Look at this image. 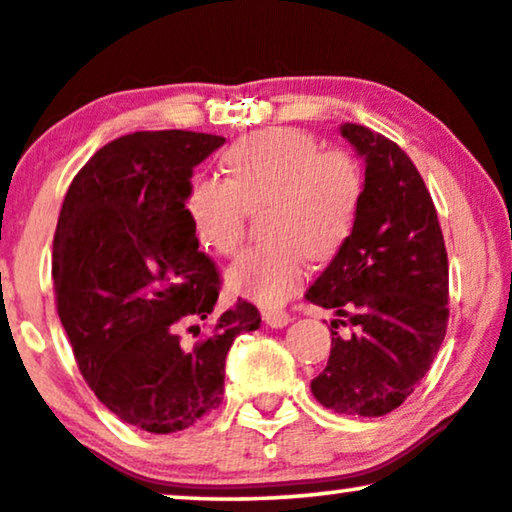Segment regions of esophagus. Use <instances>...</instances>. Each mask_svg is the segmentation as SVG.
<instances>
[{
    "label": "esophagus",
    "instance_id": "esophagus-1",
    "mask_svg": "<svg viewBox=\"0 0 512 512\" xmlns=\"http://www.w3.org/2000/svg\"><path fill=\"white\" fill-rule=\"evenodd\" d=\"M263 320H266L270 327H285L289 320H292V315L287 311H263Z\"/></svg>",
    "mask_w": 512,
    "mask_h": 512
}]
</instances>
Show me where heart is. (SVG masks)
I'll use <instances>...</instances> for the list:
<instances>
[{"instance_id":"heart-1","label":"heart","mask_w":512,"mask_h":512,"mask_svg":"<svg viewBox=\"0 0 512 512\" xmlns=\"http://www.w3.org/2000/svg\"><path fill=\"white\" fill-rule=\"evenodd\" d=\"M230 178L199 173L185 211L199 242L235 256L249 213L268 206L270 242L246 251L227 275L230 289L263 306H280L304 285L308 258L327 261L342 249L363 201V170L344 149H323L294 128L258 130L225 151Z\"/></svg>"}]
</instances>
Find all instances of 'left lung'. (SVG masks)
I'll list each match as a JSON object with an SVG mask.
<instances>
[{
	"label": "left lung",
	"mask_w": 512,
	"mask_h": 512,
	"mask_svg": "<svg viewBox=\"0 0 512 512\" xmlns=\"http://www.w3.org/2000/svg\"><path fill=\"white\" fill-rule=\"evenodd\" d=\"M342 135L365 156L363 201L349 239L306 299L334 308L353 332H332L311 391L334 413L380 418L425 380L444 342L449 256L430 189L406 151L365 125L344 123Z\"/></svg>",
	"instance_id": "1"
}]
</instances>
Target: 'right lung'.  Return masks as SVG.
<instances>
[{
	"label": "right lung",
	"mask_w": 512,
	"mask_h": 512,
	"mask_svg": "<svg viewBox=\"0 0 512 512\" xmlns=\"http://www.w3.org/2000/svg\"><path fill=\"white\" fill-rule=\"evenodd\" d=\"M223 142L192 130L118 137L78 170L56 223V311L80 375L111 413L154 434L223 403L227 351L261 325L244 299L218 311L223 277L185 211L192 168Z\"/></svg>",
	"instance_id": "obj_1"
}]
</instances>
